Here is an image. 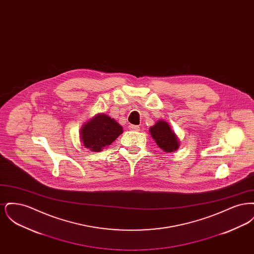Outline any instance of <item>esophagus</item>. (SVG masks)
<instances>
[{
  "mask_svg": "<svg viewBox=\"0 0 254 254\" xmlns=\"http://www.w3.org/2000/svg\"><path fill=\"white\" fill-rule=\"evenodd\" d=\"M129 129L133 130V131H139L140 130V127L138 126H134V125H129Z\"/></svg>",
  "mask_w": 254,
  "mask_h": 254,
  "instance_id": "obj_1",
  "label": "esophagus"
}]
</instances>
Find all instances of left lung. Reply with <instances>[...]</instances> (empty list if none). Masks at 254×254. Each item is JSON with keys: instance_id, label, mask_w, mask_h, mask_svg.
I'll list each match as a JSON object with an SVG mask.
<instances>
[{"instance_id": "8db88e82", "label": "left lung", "mask_w": 254, "mask_h": 254, "mask_svg": "<svg viewBox=\"0 0 254 254\" xmlns=\"http://www.w3.org/2000/svg\"><path fill=\"white\" fill-rule=\"evenodd\" d=\"M149 132L162 150L166 152H172L178 149L180 142L167 122L163 120L158 121L149 128Z\"/></svg>"}]
</instances>
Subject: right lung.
<instances>
[{
	"label": "right lung",
	"instance_id": "right-lung-1",
	"mask_svg": "<svg viewBox=\"0 0 254 254\" xmlns=\"http://www.w3.org/2000/svg\"><path fill=\"white\" fill-rule=\"evenodd\" d=\"M123 133V127L108 115L99 113L83 126L80 134L85 148L99 152L111 145Z\"/></svg>",
	"mask_w": 254,
	"mask_h": 254
}]
</instances>
